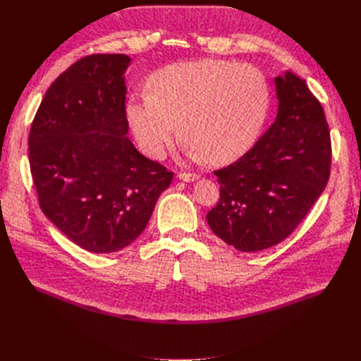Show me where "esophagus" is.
<instances>
[{
    "label": "esophagus",
    "mask_w": 361,
    "mask_h": 361,
    "mask_svg": "<svg viewBox=\"0 0 361 361\" xmlns=\"http://www.w3.org/2000/svg\"><path fill=\"white\" fill-rule=\"evenodd\" d=\"M178 178L183 182H194V180L199 179V174H195V173H179Z\"/></svg>",
    "instance_id": "1"
}]
</instances>
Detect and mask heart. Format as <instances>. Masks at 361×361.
<instances>
[{
  "label": "heart",
  "instance_id": "1",
  "mask_svg": "<svg viewBox=\"0 0 361 361\" xmlns=\"http://www.w3.org/2000/svg\"><path fill=\"white\" fill-rule=\"evenodd\" d=\"M149 92L130 97L126 117L140 149L154 159L166 157L183 133L190 158L235 161L253 146L269 104L259 69L214 59L159 71Z\"/></svg>",
  "mask_w": 361,
  "mask_h": 361
}]
</instances>
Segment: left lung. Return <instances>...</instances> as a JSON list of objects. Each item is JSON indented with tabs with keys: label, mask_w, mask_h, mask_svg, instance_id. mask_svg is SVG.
I'll return each mask as SVG.
<instances>
[{
	"label": "left lung",
	"mask_w": 361,
	"mask_h": 361,
	"mask_svg": "<svg viewBox=\"0 0 361 361\" xmlns=\"http://www.w3.org/2000/svg\"><path fill=\"white\" fill-rule=\"evenodd\" d=\"M274 82V123L244 157L214 171L220 202L206 215L218 238L245 253L286 239L330 178L331 140L322 105L289 71Z\"/></svg>",
	"instance_id": "obj_1"
}]
</instances>
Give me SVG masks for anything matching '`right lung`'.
I'll list each match as a JSON object with an SVG mask.
<instances>
[{"label":"right lung","mask_w":361,"mask_h":361,"mask_svg":"<svg viewBox=\"0 0 361 361\" xmlns=\"http://www.w3.org/2000/svg\"><path fill=\"white\" fill-rule=\"evenodd\" d=\"M125 54H94L54 81L32 120L30 169L43 214L71 241L114 253L145 231L173 173L126 137Z\"/></svg>","instance_id":"obj_1"}]
</instances>
